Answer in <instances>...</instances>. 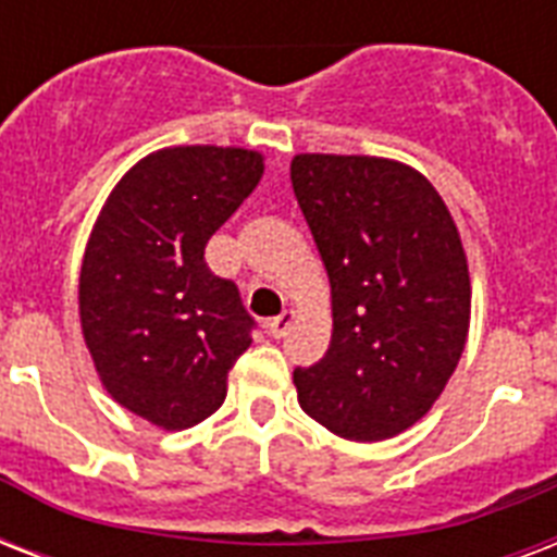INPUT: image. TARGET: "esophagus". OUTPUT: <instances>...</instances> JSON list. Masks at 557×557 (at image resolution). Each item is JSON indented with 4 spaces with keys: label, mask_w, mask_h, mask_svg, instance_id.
<instances>
[{
    "label": "esophagus",
    "mask_w": 557,
    "mask_h": 557,
    "mask_svg": "<svg viewBox=\"0 0 557 557\" xmlns=\"http://www.w3.org/2000/svg\"><path fill=\"white\" fill-rule=\"evenodd\" d=\"M292 323H295V312H292V309H283L277 318H271L269 321V332L274 338H283V335H288V330H292Z\"/></svg>",
    "instance_id": "1"
}]
</instances>
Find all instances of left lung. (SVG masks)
Listing matches in <instances>:
<instances>
[{
	"label": "left lung",
	"instance_id": "1",
	"mask_svg": "<svg viewBox=\"0 0 557 557\" xmlns=\"http://www.w3.org/2000/svg\"><path fill=\"white\" fill-rule=\"evenodd\" d=\"M292 187L330 274L332 341L295 370L326 431L381 442L442 396L466 349L471 277L436 187L401 161L300 152Z\"/></svg>",
	"mask_w": 557,
	"mask_h": 557
}]
</instances>
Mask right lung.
<instances>
[{
	"instance_id": "1",
	"label": "right lung",
	"mask_w": 557,
	"mask_h": 557,
	"mask_svg": "<svg viewBox=\"0 0 557 557\" xmlns=\"http://www.w3.org/2000/svg\"><path fill=\"white\" fill-rule=\"evenodd\" d=\"M243 147H168L124 173L91 227L81 265L83 341L100 384L161 431H185L225 401L227 372L251 347L239 288L205 245L262 178Z\"/></svg>"
}]
</instances>
